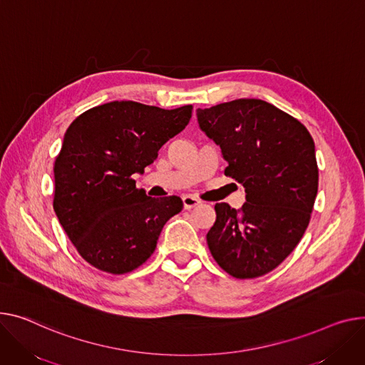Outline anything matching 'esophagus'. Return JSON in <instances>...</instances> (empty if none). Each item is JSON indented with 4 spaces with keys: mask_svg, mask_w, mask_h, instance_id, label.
I'll list each match as a JSON object with an SVG mask.
<instances>
[{
    "mask_svg": "<svg viewBox=\"0 0 365 365\" xmlns=\"http://www.w3.org/2000/svg\"><path fill=\"white\" fill-rule=\"evenodd\" d=\"M182 200H183V207H185L186 210H190V208H193V207H197V205L201 204V201H200L198 198L192 197V195H185Z\"/></svg>",
    "mask_w": 365,
    "mask_h": 365,
    "instance_id": "34e87169",
    "label": "esophagus"
}]
</instances>
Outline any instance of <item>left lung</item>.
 <instances>
[{
    "instance_id": "1",
    "label": "left lung",
    "mask_w": 365,
    "mask_h": 365,
    "mask_svg": "<svg viewBox=\"0 0 365 365\" xmlns=\"http://www.w3.org/2000/svg\"><path fill=\"white\" fill-rule=\"evenodd\" d=\"M197 118L227 161L225 175L247 192L240 210L215 204L211 255L236 279L267 274L308 227L319 189L314 140L301 121L255 98L198 108Z\"/></svg>"
}]
</instances>
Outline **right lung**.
Here are the masks:
<instances>
[{
  "mask_svg": "<svg viewBox=\"0 0 365 365\" xmlns=\"http://www.w3.org/2000/svg\"><path fill=\"white\" fill-rule=\"evenodd\" d=\"M192 106L163 110L111 101L82 113L54 164V211L71 244L95 269L125 274L147 261L179 197L151 198L133 175L189 123Z\"/></svg>",
  "mask_w": 365,
  "mask_h": 365,
  "instance_id": "obj_1",
  "label": "right lung"
}]
</instances>
